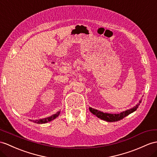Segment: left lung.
I'll return each instance as SVG.
<instances>
[{"label":"left lung","instance_id":"obj_1","mask_svg":"<svg viewBox=\"0 0 157 157\" xmlns=\"http://www.w3.org/2000/svg\"><path fill=\"white\" fill-rule=\"evenodd\" d=\"M142 101V99L139 101V103L134 106V107L128 109L125 111H123L120 113L119 114H110V113H103L101 110H98L97 109H94L93 108L89 107V110L90 111L93 113V114H94L95 116H97L98 118H101L102 120L106 121L107 122H115V121H120L121 119H123V118H124L125 117L128 116V114H131L132 113L135 112V110L137 109V108L139 107V106L140 105V103Z\"/></svg>","mask_w":157,"mask_h":157}]
</instances>
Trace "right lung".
I'll use <instances>...</instances> for the list:
<instances>
[{
  "label": "right lung",
  "instance_id": "add662e5",
  "mask_svg": "<svg viewBox=\"0 0 157 157\" xmlns=\"http://www.w3.org/2000/svg\"><path fill=\"white\" fill-rule=\"evenodd\" d=\"M60 111L57 112L56 114H52V116L49 117H47V118H42V119H39V120H30L31 121L33 122H34V123H37V124H44V123H47L48 122H50V121H52L54 119H55V118L56 117H58L59 115L60 114Z\"/></svg>",
  "mask_w": 157,
  "mask_h": 157
}]
</instances>
